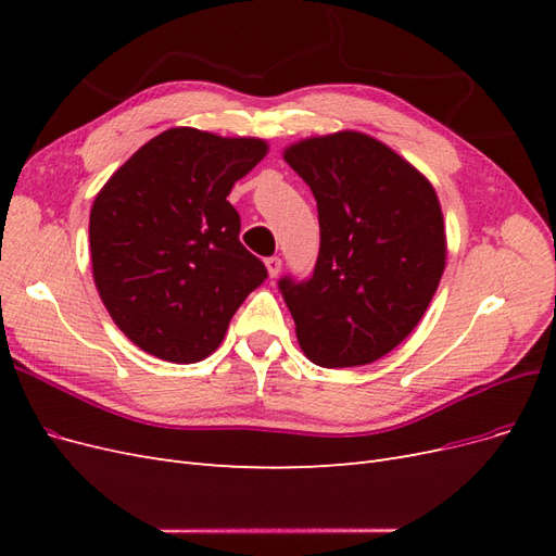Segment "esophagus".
I'll return each instance as SVG.
<instances>
[{"mask_svg":"<svg viewBox=\"0 0 556 556\" xmlns=\"http://www.w3.org/2000/svg\"><path fill=\"white\" fill-rule=\"evenodd\" d=\"M266 268H268V276L276 278L280 274V257H266Z\"/></svg>","mask_w":556,"mask_h":556,"instance_id":"obj_1","label":"esophagus"}]
</instances>
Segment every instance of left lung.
<instances>
[{"instance_id": "obj_1", "label": "left lung", "mask_w": 556, "mask_h": 556, "mask_svg": "<svg viewBox=\"0 0 556 556\" xmlns=\"http://www.w3.org/2000/svg\"><path fill=\"white\" fill-rule=\"evenodd\" d=\"M319 220L308 280H278L304 355L325 368L371 364L417 327L445 268V227L431 182L362 131L285 150Z\"/></svg>"}]
</instances>
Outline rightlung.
<instances>
[{
  "label": "right lung",
  "instance_id": "1",
  "mask_svg": "<svg viewBox=\"0 0 556 556\" xmlns=\"http://www.w3.org/2000/svg\"><path fill=\"white\" fill-rule=\"evenodd\" d=\"M262 139L174 127L117 169L90 211L97 292L113 323L148 355L206 359L266 266L239 241L227 197L266 155Z\"/></svg>",
  "mask_w": 556,
  "mask_h": 556
}]
</instances>
